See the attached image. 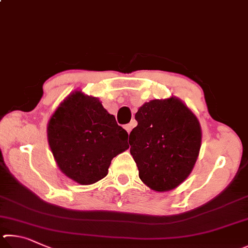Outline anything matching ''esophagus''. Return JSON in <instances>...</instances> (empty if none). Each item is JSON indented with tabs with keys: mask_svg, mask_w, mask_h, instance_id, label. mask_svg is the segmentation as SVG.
<instances>
[{
	"mask_svg": "<svg viewBox=\"0 0 248 248\" xmlns=\"http://www.w3.org/2000/svg\"><path fill=\"white\" fill-rule=\"evenodd\" d=\"M133 127H134V124L133 123H129V124H126V125H125V126H124V128L125 129H126V132L129 134V133H131V131H132V129H133Z\"/></svg>",
	"mask_w": 248,
	"mask_h": 248,
	"instance_id": "obj_1",
	"label": "esophagus"
}]
</instances>
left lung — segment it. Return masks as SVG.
I'll use <instances>...</instances> for the list:
<instances>
[{"instance_id":"1","label":"left lung","mask_w":248,"mask_h":248,"mask_svg":"<svg viewBox=\"0 0 248 248\" xmlns=\"http://www.w3.org/2000/svg\"><path fill=\"white\" fill-rule=\"evenodd\" d=\"M129 134L140 179L151 189L168 192L187 179L198 158L202 128L196 115L176 97L151 100L135 114Z\"/></svg>"}]
</instances>
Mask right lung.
<instances>
[{
	"mask_svg": "<svg viewBox=\"0 0 248 248\" xmlns=\"http://www.w3.org/2000/svg\"><path fill=\"white\" fill-rule=\"evenodd\" d=\"M47 141L65 175L90 185L108 174L111 160L128 148V134L98 98L75 91L47 123Z\"/></svg>",
	"mask_w": 248,
	"mask_h": 248,
	"instance_id": "right-lung-1",
	"label": "right lung"
}]
</instances>
